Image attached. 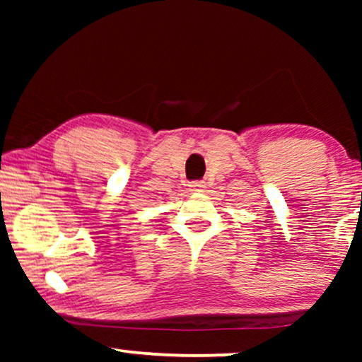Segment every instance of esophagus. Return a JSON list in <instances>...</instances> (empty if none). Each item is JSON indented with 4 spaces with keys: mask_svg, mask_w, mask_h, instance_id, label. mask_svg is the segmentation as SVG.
I'll list each match as a JSON object with an SVG mask.
<instances>
[{
    "mask_svg": "<svg viewBox=\"0 0 362 362\" xmlns=\"http://www.w3.org/2000/svg\"><path fill=\"white\" fill-rule=\"evenodd\" d=\"M189 189L192 192H202V191H204V182H202V181H192V182H189Z\"/></svg>",
    "mask_w": 362,
    "mask_h": 362,
    "instance_id": "obj_1",
    "label": "esophagus"
}]
</instances>
